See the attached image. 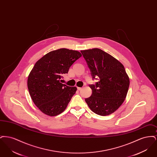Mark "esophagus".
Instances as JSON below:
<instances>
[{
  "label": "esophagus",
  "instance_id": "esophagus-1",
  "mask_svg": "<svg viewBox=\"0 0 157 157\" xmlns=\"http://www.w3.org/2000/svg\"><path fill=\"white\" fill-rule=\"evenodd\" d=\"M77 89H78V90H82V88L81 87H77Z\"/></svg>",
  "mask_w": 157,
  "mask_h": 157
}]
</instances>
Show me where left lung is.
I'll return each mask as SVG.
<instances>
[{
  "label": "left lung",
  "instance_id": "1",
  "mask_svg": "<svg viewBox=\"0 0 157 157\" xmlns=\"http://www.w3.org/2000/svg\"><path fill=\"white\" fill-rule=\"evenodd\" d=\"M81 52L92 78H98L95 85H90L92 94L85 102L98 115H110L119 108L127 97L129 79L125 67L120 61L100 49Z\"/></svg>",
  "mask_w": 157,
  "mask_h": 157
}]
</instances>
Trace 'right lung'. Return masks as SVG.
Returning <instances> with one entry per match:
<instances>
[{
	"mask_svg": "<svg viewBox=\"0 0 157 157\" xmlns=\"http://www.w3.org/2000/svg\"><path fill=\"white\" fill-rule=\"evenodd\" d=\"M81 56L77 51L62 48L48 53L35 64L28 88L34 104L46 115H58L67 107L77 88L62 83L61 78Z\"/></svg>",
	"mask_w": 157,
	"mask_h": 157,
	"instance_id": "add662e5",
	"label": "right lung"
}]
</instances>
